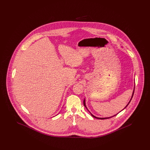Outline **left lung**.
Returning a JSON list of instances; mask_svg holds the SVG:
<instances>
[{"label": "left lung", "instance_id": "obj_1", "mask_svg": "<svg viewBox=\"0 0 150 150\" xmlns=\"http://www.w3.org/2000/svg\"><path fill=\"white\" fill-rule=\"evenodd\" d=\"M134 90H133V93H132V97H131V98H130V100H129V102L127 104V105L125 107V108H124V109H125L126 107H127L128 106V105L129 104V103H130V100H132V98H133V94H134ZM83 103H84V106L86 107V108L88 110V108H87V107H86V100H85V99L84 100V102H83ZM123 109V110H124ZM121 110V111H122ZM88 111L89 112V111L88 110ZM91 113V112H90ZM91 115L93 116V117H94V118H96V119H101V120H103V119H109V118H111V117H113V116H115V115H116L117 114H117L116 115H114V116H111V117H96V116H94L92 114H91Z\"/></svg>", "mask_w": 150, "mask_h": 150}]
</instances>
